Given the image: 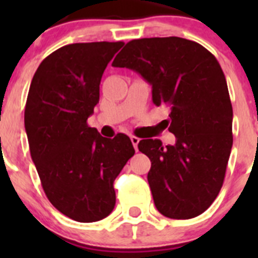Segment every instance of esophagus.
Wrapping results in <instances>:
<instances>
[{"label": "esophagus", "mask_w": 258, "mask_h": 258, "mask_svg": "<svg viewBox=\"0 0 258 258\" xmlns=\"http://www.w3.org/2000/svg\"><path fill=\"white\" fill-rule=\"evenodd\" d=\"M131 141H132V143H133L136 151H138V143H140V138H138V137H136V136H132Z\"/></svg>", "instance_id": "obj_1"}]
</instances>
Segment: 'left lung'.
Here are the masks:
<instances>
[{
	"mask_svg": "<svg viewBox=\"0 0 258 258\" xmlns=\"http://www.w3.org/2000/svg\"><path fill=\"white\" fill-rule=\"evenodd\" d=\"M113 67L136 71L152 86L155 106L169 109L174 145L140 141L151 160L147 174L157 211L174 220L206 212L225 179L232 147V106L226 79L211 51L181 37L129 41Z\"/></svg>",
	"mask_w": 258,
	"mask_h": 258,
	"instance_id": "1",
	"label": "left lung"
}]
</instances>
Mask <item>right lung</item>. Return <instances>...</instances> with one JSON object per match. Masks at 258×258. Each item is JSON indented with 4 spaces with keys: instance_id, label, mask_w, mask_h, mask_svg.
Masks as SVG:
<instances>
[{
    "instance_id": "1",
    "label": "right lung",
    "mask_w": 258,
    "mask_h": 258,
    "mask_svg": "<svg viewBox=\"0 0 258 258\" xmlns=\"http://www.w3.org/2000/svg\"><path fill=\"white\" fill-rule=\"evenodd\" d=\"M122 45H66L41 61L29 86L24 125L32 160L50 203L77 222L113 211V182L136 152L125 134L109 140L88 125L102 75Z\"/></svg>"
}]
</instances>
